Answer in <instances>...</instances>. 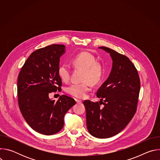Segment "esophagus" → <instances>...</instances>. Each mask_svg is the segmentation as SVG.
Wrapping results in <instances>:
<instances>
[{"label":"esophagus","instance_id":"esophagus-1","mask_svg":"<svg viewBox=\"0 0 160 160\" xmlns=\"http://www.w3.org/2000/svg\"><path fill=\"white\" fill-rule=\"evenodd\" d=\"M75 101H76L77 103H82V101L78 100V99H75Z\"/></svg>","mask_w":160,"mask_h":160}]
</instances>
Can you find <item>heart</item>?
Wrapping results in <instances>:
<instances>
[{
  "mask_svg": "<svg viewBox=\"0 0 160 160\" xmlns=\"http://www.w3.org/2000/svg\"><path fill=\"white\" fill-rule=\"evenodd\" d=\"M94 56L88 52H82L72 60V64L75 68L83 70L82 83H75L68 86L66 88L68 93L78 98H83L88 92L90 85L88 81L92 85H96L100 82L104 73L103 66L98 62ZM70 66L66 63L61 64L58 70V75L63 82H68L70 78Z\"/></svg>",
  "mask_w": 160,
  "mask_h": 160,
  "instance_id": "b5f03b06",
  "label": "heart"
}]
</instances>
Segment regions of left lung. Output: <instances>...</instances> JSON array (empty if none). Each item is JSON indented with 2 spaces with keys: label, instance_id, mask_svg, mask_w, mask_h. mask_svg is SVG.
Returning a JSON list of instances; mask_svg holds the SVG:
<instances>
[{
  "label": "left lung",
  "instance_id": "obj_1",
  "mask_svg": "<svg viewBox=\"0 0 160 160\" xmlns=\"http://www.w3.org/2000/svg\"><path fill=\"white\" fill-rule=\"evenodd\" d=\"M99 48L109 54L112 68L97 91L99 102L86 100L83 104L88 132L95 138L105 139L120 133L133 118L141 84L138 71L127 56L106 47Z\"/></svg>",
  "mask_w": 160,
  "mask_h": 160
}]
</instances>
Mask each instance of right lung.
I'll return each instance as SVG.
<instances>
[{
    "label": "right lung",
    "instance_id": "right-lung-1",
    "mask_svg": "<svg viewBox=\"0 0 160 160\" xmlns=\"http://www.w3.org/2000/svg\"><path fill=\"white\" fill-rule=\"evenodd\" d=\"M64 45L53 44L32 52L22 66L18 78L19 109L30 127L46 135L59 132L66 112L76 104L65 95L57 101L50 99L52 92L61 91L58 75L60 58L66 52Z\"/></svg>",
    "mask_w": 160,
    "mask_h": 160
}]
</instances>
